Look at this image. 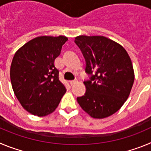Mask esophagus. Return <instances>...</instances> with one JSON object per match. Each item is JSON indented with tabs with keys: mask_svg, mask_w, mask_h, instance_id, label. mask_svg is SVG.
I'll return each instance as SVG.
<instances>
[{
	"mask_svg": "<svg viewBox=\"0 0 151 151\" xmlns=\"http://www.w3.org/2000/svg\"><path fill=\"white\" fill-rule=\"evenodd\" d=\"M76 82H78V80L77 79H74V80H71V81H69V83H70V85H74V84H76Z\"/></svg>",
	"mask_w": 151,
	"mask_h": 151,
	"instance_id": "1",
	"label": "esophagus"
}]
</instances>
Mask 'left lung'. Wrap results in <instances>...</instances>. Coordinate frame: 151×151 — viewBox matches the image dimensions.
<instances>
[{"label":"left lung","mask_w":151,"mask_h":151,"mask_svg":"<svg viewBox=\"0 0 151 151\" xmlns=\"http://www.w3.org/2000/svg\"><path fill=\"white\" fill-rule=\"evenodd\" d=\"M75 43L85 60L88 79L86 91L77 97L80 106L93 118L118 111L127 100L134 80L132 61L123 47L104 36H78Z\"/></svg>","instance_id":"8db88e82"}]
</instances>
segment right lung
<instances>
[{"mask_svg":"<svg viewBox=\"0 0 151 151\" xmlns=\"http://www.w3.org/2000/svg\"><path fill=\"white\" fill-rule=\"evenodd\" d=\"M65 36H41L19 49L12 60L10 80L17 99L33 115L45 116L56 110L66 88L59 79L54 60Z\"/></svg>","mask_w":151,"mask_h":151,"instance_id":"obj_1","label":"right lung"}]
</instances>
